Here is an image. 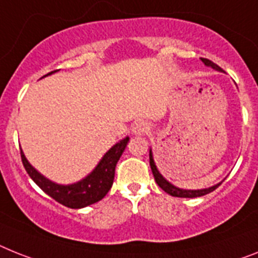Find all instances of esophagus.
<instances>
[{"label":"esophagus","mask_w":258,"mask_h":258,"mask_svg":"<svg viewBox=\"0 0 258 258\" xmlns=\"http://www.w3.org/2000/svg\"><path fill=\"white\" fill-rule=\"evenodd\" d=\"M149 125L147 124L146 122H138L134 124L133 127V133L136 134V135H144V134L148 133Z\"/></svg>","instance_id":"1"}]
</instances>
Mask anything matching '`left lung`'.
Segmentation results:
<instances>
[{"label": "left lung", "instance_id": "8db88e82", "mask_svg": "<svg viewBox=\"0 0 258 258\" xmlns=\"http://www.w3.org/2000/svg\"><path fill=\"white\" fill-rule=\"evenodd\" d=\"M201 60L205 62V66L211 67V68L216 69V71H222V68H220L219 66H216L215 62H213L211 60L203 59V57H201ZM149 165H151V169H152V173H153V177H155L156 183H157V185H159L160 187L164 190V191L168 192V194H170L172 197H179V198H197V197L206 196V194H209V192L214 191V190H215L218 186H220V183H222V182L216 183V185L211 186V187H209V189L183 190V189H179V187H176L174 185H172L169 181H166V179L161 176V173L157 170V166L155 165V161H153L152 151H149Z\"/></svg>", "mask_w": 258, "mask_h": 258}]
</instances>
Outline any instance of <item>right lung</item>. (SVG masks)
<instances>
[{
  "mask_svg": "<svg viewBox=\"0 0 258 258\" xmlns=\"http://www.w3.org/2000/svg\"><path fill=\"white\" fill-rule=\"evenodd\" d=\"M56 72V71H53ZM53 72L47 73L45 76L51 75ZM44 77V76H43ZM130 138H124L115 146L105 153L102 160L98 162L96 169L93 170L89 176L79 181V182L72 183V185H59L49 181L42 176L34 166L27 161L26 156L21 151V157H22L23 166L26 172L29 173L32 181L51 198H53L56 202L61 203L69 209H82L89 205L98 202L111 189L112 182H114V176H115V166L118 160L120 159L122 153L124 152L127 143Z\"/></svg>",
  "mask_w": 258,
  "mask_h": 258,
  "instance_id": "obj_1",
  "label": "right lung"
}]
</instances>
